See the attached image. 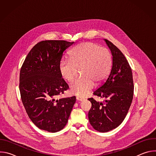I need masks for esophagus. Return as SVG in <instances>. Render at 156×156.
<instances>
[{"label": "esophagus", "mask_w": 156, "mask_h": 156, "mask_svg": "<svg viewBox=\"0 0 156 156\" xmlns=\"http://www.w3.org/2000/svg\"><path fill=\"white\" fill-rule=\"evenodd\" d=\"M76 100L78 101H84V99L83 98H81V97H80V96H77L76 97Z\"/></svg>", "instance_id": "1"}]
</instances>
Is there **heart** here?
Wrapping results in <instances>:
<instances>
[{"instance_id": "obj_1", "label": "heart", "mask_w": 156, "mask_h": 156, "mask_svg": "<svg viewBox=\"0 0 156 156\" xmlns=\"http://www.w3.org/2000/svg\"><path fill=\"white\" fill-rule=\"evenodd\" d=\"M112 64L110 51L98 44L92 42L81 43L70 52V59L62 60L59 65L62 77L69 82H73L79 70L82 77L70 86L71 92L77 96H86L94 86L108 76Z\"/></svg>"}]
</instances>
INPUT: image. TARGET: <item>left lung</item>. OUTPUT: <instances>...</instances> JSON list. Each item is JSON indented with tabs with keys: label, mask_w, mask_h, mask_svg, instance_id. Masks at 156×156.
Returning <instances> with one entry per match:
<instances>
[{
	"label": "left lung",
	"mask_w": 156,
	"mask_h": 156,
	"mask_svg": "<svg viewBox=\"0 0 156 156\" xmlns=\"http://www.w3.org/2000/svg\"><path fill=\"white\" fill-rule=\"evenodd\" d=\"M106 44L112 55V67L105 81L94 93L104 98L97 102L89 98L92 106L88 113L89 121L93 128L104 133L119 126L124 120L132 102L134 93L133 74L123 53L107 39Z\"/></svg>",
	"instance_id": "8db88e82"
}]
</instances>
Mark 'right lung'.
Here are the masks:
<instances>
[{
	"mask_svg": "<svg viewBox=\"0 0 156 156\" xmlns=\"http://www.w3.org/2000/svg\"><path fill=\"white\" fill-rule=\"evenodd\" d=\"M74 43L63 40L42 41L27 55L20 72L21 99L33 123L55 133L67 123L76 97L56 99L69 90L59 65L63 52Z\"/></svg>",
	"mask_w": 156,
	"mask_h": 156,
	"instance_id": "1",
	"label": "right lung"
}]
</instances>
